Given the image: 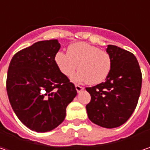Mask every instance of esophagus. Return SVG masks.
I'll return each instance as SVG.
<instances>
[{
	"mask_svg": "<svg viewBox=\"0 0 150 150\" xmlns=\"http://www.w3.org/2000/svg\"><path fill=\"white\" fill-rule=\"evenodd\" d=\"M75 88H76V90H77L78 93H80V92H82V91L83 90V88L81 87V86H79V85H76Z\"/></svg>",
	"mask_w": 150,
	"mask_h": 150,
	"instance_id": "34e87169",
	"label": "esophagus"
}]
</instances>
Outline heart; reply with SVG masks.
<instances>
[{"label":"heart","instance_id":"b5f03b06","mask_svg":"<svg viewBox=\"0 0 150 150\" xmlns=\"http://www.w3.org/2000/svg\"><path fill=\"white\" fill-rule=\"evenodd\" d=\"M55 62L65 77L70 78L77 70L79 72L73 77L74 81H86L95 85L103 82L111 71L112 62L109 54L87 42L71 44L67 53L58 52L55 55Z\"/></svg>","mask_w":150,"mask_h":150}]
</instances>
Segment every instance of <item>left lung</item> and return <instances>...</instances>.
Instances as JSON below:
<instances>
[{"instance_id":"left-lung-1","label":"left lung","mask_w":150,"mask_h":150,"mask_svg":"<svg viewBox=\"0 0 150 150\" xmlns=\"http://www.w3.org/2000/svg\"><path fill=\"white\" fill-rule=\"evenodd\" d=\"M106 52L111 57V71L104 82L86 88L91 95L86 109L93 124L112 129L124 124L134 111L141 91L142 73L130 52L113 45H108Z\"/></svg>"}]
</instances>
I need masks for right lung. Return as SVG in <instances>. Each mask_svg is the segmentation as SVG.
Segmentation results:
<instances>
[{
  "label": "right lung",
  "instance_id": "add662e5",
  "mask_svg": "<svg viewBox=\"0 0 150 150\" xmlns=\"http://www.w3.org/2000/svg\"><path fill=\"white\" fill-rule=\"evenodd\" d=\"M60 47L57 39L40 41L16 52L9 65L6 91L11 108L22 124L38 133L60 125L77 96L74 84L56 65Z\"/></svg>",
  "mask_w": 150,
  "mask_h": 150
}]
</instances>
